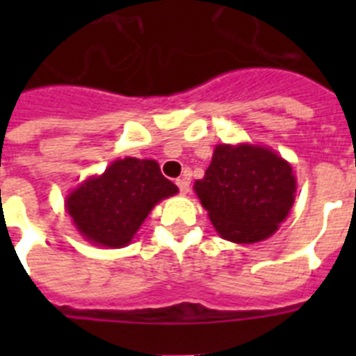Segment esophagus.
Returning a JSON list of instances; mask_svg holds the SVG:
<instances>
[{
  "mask_svg": "<svg viewBox=\"0 0 356 356\" xmlns=\"http://www.w3.org/2000/svg\"><path fill=\"white\" fill-rule=\"evenodd\" d=\"M176 185L180 188L181 194H187L188 193V181L185 178H180V180H176Z\"/></svg>",
  "mask_w": 356,
  "mask_h": 356,
  "instance_id": "34e87169",
  "label": "esophagus"
}]
</instances>
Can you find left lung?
Wrapping results in <instances>:
<instances>
[{
  "mask_svg": "<svg viewBox=\"0 0 356 356\" xmlns=\"http://www.w3.org/2000/svg\"><path fill=\"white\" fill-rule=\"evenodd\" d=\"M194 191L217 234L237 244H253L271 237L289 216L296 176L291 163L269 147L219 144Z\"/></svg>",
  "mask_w": 356,
  "mask_h": 356,
  "instance_id": "8db88e82",
  "label": "left lung"
}]
</instances>
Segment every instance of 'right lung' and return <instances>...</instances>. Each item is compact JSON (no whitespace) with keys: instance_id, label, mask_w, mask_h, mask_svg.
I'll return each instance as SVG.
<instances>
[{"instance_id":"obj_1","label":"right lung","mask_w":356,"mask_h":356,"mask_svg":"<svg viewBox=\"0 0 356 356\" xmlns=\"http://www.w3.org/2000/svg\"><path fill=\"white\" fill-rule=\"evenodd\" d=\"M178 187L160 172L155 160L127 156L90 176L65 197L76 229L96 246L130 244L159 201L175 196Z\"/></svg>"}]
</instances>
